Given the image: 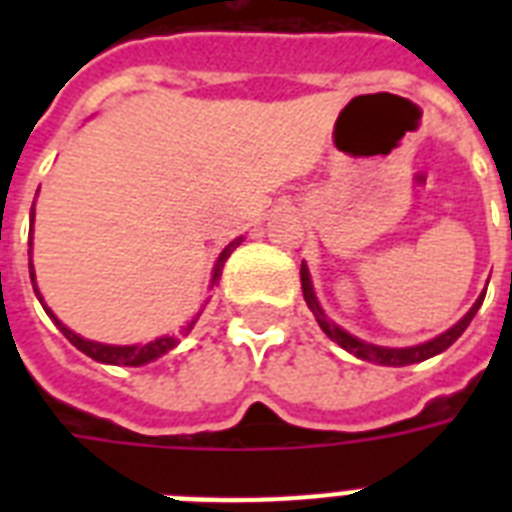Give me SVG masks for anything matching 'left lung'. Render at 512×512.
I'll return each instance as SVG.
<instances>
[{"label":"left lung","instance_id":"left-lung-1","mask_svg":"<svg viewBox=\"0 0 512 512\" xmlns=\"http://www.w3.org/2000/svg\"><path fill=\"white\" fill-rule=\"evenodd\" d=\"M300 281H303L305 303H308V308H311L316 321H319V327L324 329V335H327L329 340H335L340 348H345L356 358L374 361V364H382V366L417 364V361H425V358H433L438 356V353H444V350L449 348V345H452V342L465 332V329H468V324L473 321V316H476L478 308H481V303H484V297H486L484 292V295L478 297L476 303H473V308H470V311L465 313V316H462L452 329H446L444 335L433 337V340L422 342V345H412V348H382V345H372V342H364V340H358V337L348 335L345 329L337 327L335 321L327 319V313L321 311L319 300H316V292H313V284H311V273H308L305 265L300 268Z\"/></svg>","mask_w":512,"mask_h":512}]
</instances>
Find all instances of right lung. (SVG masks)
<instances>
[{
	"label": "right lung",
	"mask_w": 512,
	"mask_h": 512,
	"mask_svg": "<svg viewBox=\"0 0 512 512\" xmlns=\"http://www.w3.org/2000/svg\"><path fill=\"white\" fill-rule=\"evenodd\" d=\"M31 225H34V207H31ZM239 241H231L228 247L220 252V257H217V265H215V273H212V284L217 281V276H220V271H223L225 260L231 257V252L236 247H239ZM31 268V284H34V292L36 297H39V303L44 305L42 295H39V289H36V279H34V265H28ZM44 311H47V316H50L55 324H58V329L63 332V335L68 337V342L71 345H76V348L82 350V353H87L90 358H95V361H100V364H116V366H143L148 364V361H156L159 356H164L167 350H172L177 345L175 337H159V340L154 342H146V345H103V342H92V340H84V337L74 335L71 329L63 324V321H58V316L44 305ZM193 327V324H191ZM188 327V329H191Z\"/></svg>",
	"instance_id": "add662e5"
}]
</instances>
